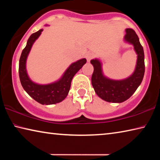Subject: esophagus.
I'll list each match as a JSON object with an SVG mask.
<instances>
[{
    "mask_svg": "<svg viewBox=\"0 0 160 160\" xmlns=\"http://www.w3.org/2000/svg\"><path fill=\"white\" fill-rule=\"evenodd\" d=\"M93 57H94V55L92 53H88L86 55V58L88 62H90L91 61V59L93 58Z\"/></svg>",
    "mask_w": 160,
    "mask_h": 160,
    "instance_id": "obj_1",
    "label": "esophagus"
}]
</instances>
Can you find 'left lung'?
Segmentation results:
<instances>
[{"mask_svg":"<svg viewBox=\"0 0 160 160\" xmlns=\"http://www.w3.org/2000/svg\"><path fill=\"white\" fill-rule=\"evenodd\" d=\"M125 42L133 45L138 55L135 71L131 76L123 80H115L104 75L102 63L99 59H92L90 63L94 67L92 85L96 94L104 101L121 103L131 97L141 84L145 73V55L139 38L132 29H126Z\"/></svg>","mask_w":160,"mask_h":160,"instance_id":"1","label":"left lung"}]
</instances>
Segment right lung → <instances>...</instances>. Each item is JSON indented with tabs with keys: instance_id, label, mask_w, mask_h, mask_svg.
I'll return each mask as SVG.
<instances>
[{
	"instance_id": "1",
	"label": "right lung",
	"mask_w": 160,
	"mask_h": 160,
	"mask_svg": "<svg viewBox=\"0 0 160 160\" xmlns=\"http://www.w3.org/2000/svg\"><path fill=\"white\" fill-rule=\"evenodd\" d=\"M43 29H39L32 34L28 40L25 48L21 53L19 62V76L20 82L32 98L42 104L50 105L63 101L69 92L71 81L77 72L86 63L85 58L72 63L68 68L62 77L56 82L47 85H39L35 83L29 78L26 69V61L34 42L42 34Z\"/></svg>"
}]
</instances>
